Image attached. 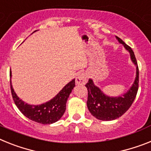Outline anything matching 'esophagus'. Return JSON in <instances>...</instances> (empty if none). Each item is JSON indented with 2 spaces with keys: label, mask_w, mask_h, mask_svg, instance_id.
Masks as SVG:
<instances>
[{
  "label": "esophagus",
  "mask_w": 151,
  "mask_h": 151,
  "mask_svg": "<svg viewBox=\"0 0 151 151\" xmlns=\"http://www.w3.org/2000/svg\"><path fill=\"white\" fill-rule=\"evenodd\" d=\"M87 77L84 72H81L78 74L76 78V83L77 84H84L87 82Z\"/></svg>",
  "instance_id": "34e87169"
}]
</instances>
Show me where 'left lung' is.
<instances>
[{
  "label": "left lung",
  "instance_id": "1",
  "mask_svg": "<svg viewBox=\"0 0 151 151\" xmlns=\"http://www.w3.org/2000/svg\"><path fill=\"white\" fill-rule=\"evenodd\" d=\"M116 37L130 52L131 60L137 68L136 78L130 90L123 96L119 97H108L105 95L99 87L93 84V81L89 79L85 85L88 91L87 108L91 114L101 121H113L122 116L132 105L137 93L139 86V69L134 51L120 37Z\"/></svg>",
  "mask_w": 151,
  "mask_h": 151
}]
</instances>
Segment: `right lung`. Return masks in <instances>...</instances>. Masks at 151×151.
I'll return each instance as SVG.
<instances>
[{"label":"right lung","instance_id":"obj_1","mask_svg":"<svg viewBox=\"0 0 151 151\" xmlns=\"http://www.w3.org/2000/svg\"><path fill=\"white\" fill-rule=\"evenodd\" d=\"M10 78H11V71H10ZM74 87L75 79H73L50 101L40 105H30L17 97L11 81V94L17 108L26 117L42 124H50L60 120L65 112L66 103Z\"/></svg>","mask_w":151,"mask_h":151}]
</instances>
